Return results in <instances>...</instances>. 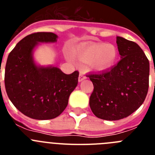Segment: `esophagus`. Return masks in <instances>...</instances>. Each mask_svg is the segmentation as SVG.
<instances>
[{"mask_svg": "<svg viewBox=\"0 0 155 155\" xmlns=\"http://www.w3.org/2000/svg\"><path fill=\"white\" fill-rule=\"evenodd\" d=\"M86 78L85 75L84 74L82 73H80V74H79V77H78V81L81 82L83 80H84V79Z\"/></svg>", "mask_w": 155, "mask_h": 155, "instance_id": "34e87169", "label": "esophagus"}]
</instances>
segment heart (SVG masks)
<instances>
[{"mask_svg":"<svg viewBox=\"0 0 155 155\" xmlns=\"http://www.w3.org/2000/svg\"><path fill=\"white\" fill-rule=\"evenodd\" d=\"M118 56V50L114 45L92 42L83 46L78 57L81 62L90 64L92 69L105 71L114 65Z\"/></svg>","mask_w":155,"mask_h":155,"instance_id":"b5f03b06","label":"heart"}]
</instances>
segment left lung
<instances>
[{
    "label": "left lung",
    "mask_w": 155,
    "mask_h": 155,
    "mask_svg": "<svg viewBox=\"0 0 155 155\" xmlns=\"http://www.w3.org/2000/svg\"><path fill=\"white\" fill-rule=\"evenodd\" d=\"M119 63L109 71L87 75L94 90L89 99L92 113L105 120L132 114L144 102L149 87V61L136 42L116 37Z\"/></svg>",
    "instance_id": "left-lung-1"
}]
</instances>
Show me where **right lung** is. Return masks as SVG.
<instances>
[{
    "label": "right lung",
    "instance_id": "1",
    "mask_svg": "<svg viewBox=\"0 0 155 155\" xmlns=\"http://www.w3.org/2000/svg\"><path fill=\"white\" fill-rule=\"evenodd\" d=\"M53 32H36L18 42L5 67V84L13 105L21 113L34 120H51L63 113L70 94L78 85L79 72L66 74L53 66H38L34 49L39 42H55Z\"/></svg>",
    "mask_w": 155,
    "mask_h": 155
}]
</instances>
